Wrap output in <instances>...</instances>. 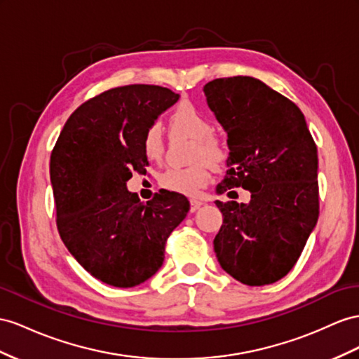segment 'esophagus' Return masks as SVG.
Wrapping results in <instances>:
<instances>
[{"label": "esophagus", "instance_id": "34e87169", "mask_svg": "<svg viewBox=\"0 0 359 359\" xmlns=\"http://www.w3.org/2000/svg\"><path fill=\"white\" fill-rule=\"evenodd\" d=\"M189 205H191V212H196V210H198L201 206H203V201L192 198V200L189 201Z\"/></svg>", "mask_w": 359, "mask_h": 359}]
</instances>
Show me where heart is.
Returning a JSON list of instances; mask_svg holds the SVG:
<instances>
[{
  "label": "heart",
  "mask_w": 359,
  "mask_h": 359,
  "mask_svg": "<svg viewBox=\"0 0 359 359\" xmlns=\"http://www.w3.org/2000/svg\"><path fill=\"white\" fill-rule=\"evenodd\" d=\"M170 127L174 133L187 135L194 140L189 159L196 161L188 167H171L159 176V185L183 196H194L210 179L209 165L218 167L224 159V150L214 136V124L189 101L182 103L170 115ZM144 154L150 161H159L165 151V142L159 126H150L142 137Z\"/></svg>",
  "instance_id": "heart-1"
}]
</instances>
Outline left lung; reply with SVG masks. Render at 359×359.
<instances>
[{
	"label": "left lung",
	"mask_w": 359,
	"mask_h": 359,
	"mask_svg": "<svg viewBox=\"0 0 359 359\" xmlns=\"http://www.w3.org/2000/svg\"><path fill=\"white\" fill-rule=\"evenodd\" d=\"M203 90L231 150L217 192L252 194L247 205L215 201L223 214L217 259L244 285L274 283L296 265L317 224L316 142L302 110L258 79H215Z\"/></svg>",
	"instance_id": "left-lung-1"
}]
</instances>
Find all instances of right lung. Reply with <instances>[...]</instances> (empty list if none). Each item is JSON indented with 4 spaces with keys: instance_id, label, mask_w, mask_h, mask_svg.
<instances>
[{
    "instance_id": "add662e5",
    "label": "right lung",
    "mask_w": 359,
    "mask_h": 359,
    "mask_svg": "<svg viewBox=\"0 0 359 359\" xmlns=\"http://www.w3.org/2000/svg\"><path fill=\"white\" fill-rule=\"evenodd\" d=\"M179 94L153 85L101 92L79 106L54 145L50 177L57 231L77 262L116 288L136 287L158 271L165 243L189 210L177 192L142 203L127 189L149 165L142 137Z\"/></svg>"
}]
</instances>
